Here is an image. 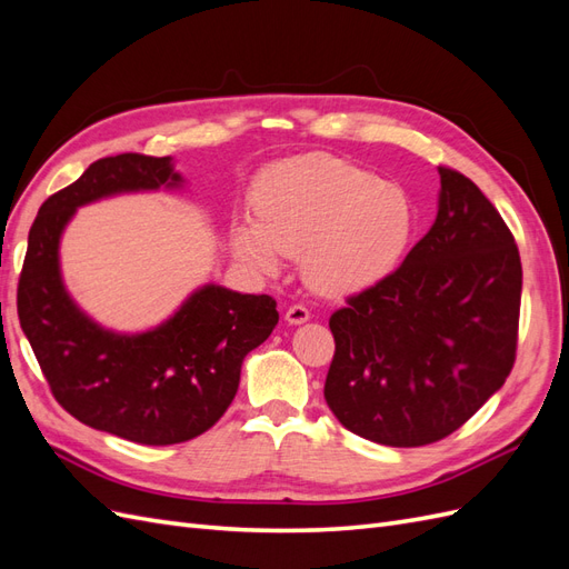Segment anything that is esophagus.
Returning <instances> with one entry per match:
<instances>
[{
  "label": "esophagus",
  "mask_w": 569,
  "mask_h": 569,
  "mask_svg": "<svg viewBox=\"0 0 569 569\" xmlns=\"http://www.w3.org/2000/svg\"><path fill=\"white\" fill-rule=\"evenodd\" d=\"M308 318H311V311H308V308L301 306V303L289 306L287 313H284V320H287L289 325H303Z\"/></svg>",
  "instance_id": "esophagus-1"
}]
</instances>
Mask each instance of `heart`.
Wrapping results in <instances>:
<instances>
[{
  "mask_svg": "<svg viewBox=\"0 0 569 569\" xmlns=\"http://www.w3.org/2000/svg\"><path fill=\"white\" fill-rule=\"evenodd\" d=\"M251 213L253 220L232 222L234 253L263 274L301 253L306 280L325 295H353L385 280L416 226L406 189L332 153L266 168L251 189Z\"/></svg>",
  "mask_w": 569,
  "mask_h": 569,
  "instance_id": "1",
  "label": "heart"
}]
</instances>
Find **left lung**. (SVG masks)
Instances as JSON below:
<instances>
[{
    "label": "left lung",
    "instance_id": "left-lung-1",
    "mask_svg": "<svg viewBox=\"0 0 569 569\" xmlns=\"http://www.w3.org/2000/svg\"><path fill=\"white\" fill-rule=\"evenodd\" d=\"M435 226L385 280L330 318L325 401L375 443H435L503 387L518 349L522 263L481 189L439 166Z\"/></svg>",
    "mask_w": 569,
    "mask_h": 569
}]
</instances>
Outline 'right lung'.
<instances>
[{"label": "right lung", "mask_w": 569, "mask_h": 569, "mask_svg": "<svg viewBox=\"0 0 569 569\" xmlns=\"http://www.w3.org/2000/svg\"><path fill=\"white\" fill-rule=\"evenodd\" d=\"M182 187L170 157L94 161L32 222L19 280V320L54 399L84 425L134 443L168 446L211 429L232 403L244 356L270 337L278 303L203 284L166 322L123 335L94 322L66 291L59 242L84 203Z\"/></svg>", "instance_id": "1"}]
</instances>
